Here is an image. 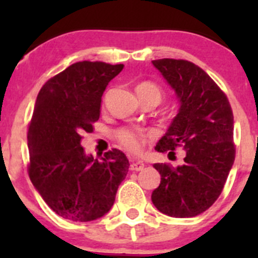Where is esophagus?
Wrapping results in <instances>:
<instances>
[{"instance_id": "1", "label": "esophagus", "mask_w": 258, "mask_h": 258, "mask_svg": "<svg viewBox=\"0 0 258 258\" xmlns=\"http://www.w3.org/2000/svg\"><path fill=\"white\" fill-rule=\"evenodd\" d=\"M130 168H131L132 171H142L145 168V163L139 160H132L131 165H130Z\"/></svg>"}]
</instances>
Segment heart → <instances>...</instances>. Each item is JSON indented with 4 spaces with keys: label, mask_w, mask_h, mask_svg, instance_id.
I'll return each mask as SVG.
<instances>
[{
    "label": "heart",
    "mask_w": 258,
    "mask_h": 258,
    "mask_svg": "<svg viewBox=\"0 0 258 258\" xmlns=\"http://www.w3.org/2000/svg\"><path fill=\"white\" fill-rule=\"evenodd\" d=\"M136 92L139 97H147V96H157L158 98H162V92L160 87L151 82H142L136 87ZM117 139L121 142L122 146L132 152H140L144 147L147 136L140 130L135 128H122L117 132Z\"/></svg>",
    "instance_id": "b5f03b06"
}]
</instances>
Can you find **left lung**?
I'll return each instance as SVG.
<instances>
[{"label":"left lung","instance_id":"left-lung-1","mask_svg":"<svg viewBox=\"0 0 258 258\" xmlns=\"http://www.w3.org/2000/svg\"><path fill=\"white\" fill-rule=\"evenodd\" d=\"M175 91L178 113L157 142L158 152L184 151L183 165L155 163L161 183L153 205L171 217H195L209 210L222 192L235 161L233 113L227 96L206 72L184 59L152 61Z\"/></svg>","mask_w":258,"mask_h":258}]
</instances>
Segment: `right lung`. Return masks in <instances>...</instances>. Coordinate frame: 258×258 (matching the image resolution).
Instances as JSON below:
<instances>
[{"mask_svg":"<svg viewBox=\"0 0 258 258\" xmlns=\"http://www.w3.org/2000/svg\"><path fill=\"white\" fill-rule=\"evenodd\" d=\"M123 64L76 62L38 92L27 134L28 175L52 211L76 222L105 216L130 162L113 148L98 161L86 155L82 135L100 118L102 95Z\"/></svg>","mask_w":258,"mask_h":258,"instance_id":"add662e5","label":"right lung"}]
</instances>
